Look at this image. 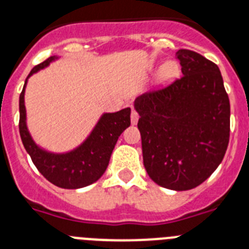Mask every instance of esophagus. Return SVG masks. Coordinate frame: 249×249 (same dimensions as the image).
Returning a JSON list of instances; mask_svg holds the SVG:
<instances>
[{
  "mask_svg": "<svg viewBox=\"0 0 249 249\" xmlns=\"http://www.w3.org/2000/svg\"><path fill=\"white\" fill-rule=\"evenodd\" d=\"M130 120H131V124L135 125L138 123V120H139V114H138L137 111H135L134 108H131V116H130Z\"/></svg>",
  "mask_w": 249,
  "mask_h": 249,
  "instance_id": "1",
  "label": "esophagus"
}]
</instances>
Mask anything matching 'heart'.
<instances>
[{
    "mask_svg": "<svg viewBox=\"0 0 249 249\" xmlns=\"http://www.w3.org/2000/svg\"><path fill=\"white\" fill-rule=\"evenodd\" d=\"M177 71H178V67L175 62H166L160 68V78H172V77L176 76Z\"/></svg>",
    "mask_w": 249,
    "mask_h": 249,
    "instance_id": "heart-1",
    "label": "heart"
}]
</instances>
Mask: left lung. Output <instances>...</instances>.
I'll return each instance as SVG.
<instances>
[{"label":"left lung","mask_w":249,"mask_h":249,"mask_svg":"<svg viewBox=\"0 0 249 249\" xmlns=\"http://www.w3.org/2000/svg\"><path fill=\"white\" fill-rule=\"evenodd\" d=\"M183 76L138 96L143 163L157 185L176 191L202 183L224 158L231 104L218 66L189 49L176 53Z\"/></svg>","instance_id":"left-lung-1"}]
</instances>
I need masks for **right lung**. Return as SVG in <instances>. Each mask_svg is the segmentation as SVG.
Wrapping results in <instances>:
<instances>
[{
	"mask_svg": "<svg viewBox=\"0 0 249 249\" xmlns=\"http://www.w3.org/2000/svg\"><path fill=\"white\" fill-rule=\"evenodd\" d=\"M55 59L58 57L54 55L35 66L29 73L28 78ZM28 78L25 81L18 101V129L22 144L31 157L33 163L49 182L62 189H81L96 182L107 168L108 160L120 134L130 125V107L123 108L118 112L102 114L91 134L81 145L67 153H52L41 149L33 141L26 126L24 96Z\"/></svg>",
	"mask_w": 249,
	"mask_h": 249,
	"instance_id": "add662e5",
	"label": "right lung"
}]
</instances>
